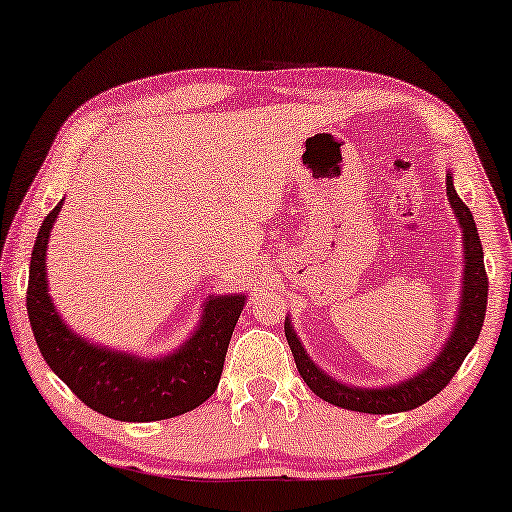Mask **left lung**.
<instances>
[{"mask_svg": "<svg viewBox=\"0 0 512 512\" xmlns=\"http://www.w3.org/2000/svg\"><path fill=\"white\" fill-rule=\"evenodd\" d=\"M448 185V199L455 218L462 227V243H464V271H462V297H459V311L455 327L450 336L445 338L443 348L431 362L424 366L413 378L401 380V383L387 387H355L345 385L341 380L331 378L329 373L320 369L318 364L308 357L304 345H301L297 331L292 327V320L285 318V336L290 343V350L297 362L299 376L304 383L318 394L320 399L334 403L338 408L357 410V413L371 415H390L413 410L431 397H436L445 385L450 383L452 376L459 371V366L469 355L471 348L478 341L482 322H485L487 311V273L485 262H482V246L478 227L469 211V206L459 199V194L452 185V171L445 176Z\"/></svg>", "mask_w": 512, "mask_h": 512, "instance_id": "left-lung-1", "label": "left lung"}]
</instances>
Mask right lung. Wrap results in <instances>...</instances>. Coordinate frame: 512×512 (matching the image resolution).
Segmentation results:
<instances>
[{"label": "right lung", "instance_id": "right-lung-1", "mask_svg": "<svg viewBox=\"0 0 512 512\" xmlns=\"http://www.w3.org/2000/svg\"><path fill=\"white\" fill-rule=\"evenodd\" d=\"M62 201L41 222L27 283V315L46 364L85 406L120 422L167 420L201 406L218 390L246 294H211L194 334L164 357H139L90 343L60 318L48 294V239Z\"/></svg>", "mask_w": 512, "mask_h": 512}]
</instances>
